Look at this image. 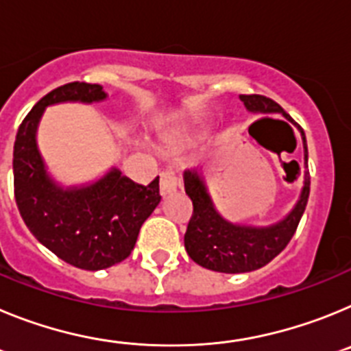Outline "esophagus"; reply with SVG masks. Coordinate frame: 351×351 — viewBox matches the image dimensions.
Returning a JSON list of instances; mask_svg holds the SVG:
<instances>
[{
	"mask_svg": "<svg viewBox=\"0 0 351 351\" xmlns=\"http://www.w3.org/2000/svg\"><path fill=\"white\" fill-rule=\"evenodd\" d=\"M160 190L163 195L173 193L178 190V173L173 169H167L160 176Z\"/></svg>",
	"mask_w": 351,
	"mask_h": 351,
	"instance_id": "esophagus-1",
	"label": "esophagus"
}]
</instances>
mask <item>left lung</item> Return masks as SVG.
I'll list each match as a JSON object with an SVG mask.
<instances>
[{"instance_id": "8db88e82", "label": "left lung", "mask_w": 351, "mask_h": 351, "mask_svg": "<svg viewBox=\"0 0 351 351\" xmlns=\"http://www.w3.org/2000/svg\"><path fill=\"white\" fill-rule=\"evenodd\" d=\"M241 100L244 101L247 110L280 112L293 123V119L285 112L281 105L276 104L272 98L263 95H241ZM300 133H302L304 142V160L308 167V144H306V135L302 130ZM309 184H311L309 172L306 170L302 193H300V200L297 202L295 209L278 225H272L269 228H251V226H239L225 221L214 209L197 170H186V195L193 202V214L184 234V247L190 258L202 267L225 272V274L256 271L267 265L287 247L295 234L304 209L308 206Z\"/></svg>"}]
</instances>
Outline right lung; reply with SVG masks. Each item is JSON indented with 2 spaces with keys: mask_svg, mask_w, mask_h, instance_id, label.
I'll return each mask as SVG.
<instances>
[{
  "mask_svg": "<svg viewBox=\"0 0 351 351\" xmlns=\"http://www.w3.org/2000/svg\"><path fill=\"white\" fill-rule=\"evenodd\" d=\"M100 84L68 82L31 108L14 144V193L19 213L43 246L73 267L100 271L128 258L145 219L160 204V179L137 184L114 169L80 190H61L45 176L35 142L45 107L104 100Z\"/></svg>",
  "mask_w": 351,
  "mask_h": 351,
  "instance_id": "right-lung-1",
  "label": "right lung"
}]
</instances>
